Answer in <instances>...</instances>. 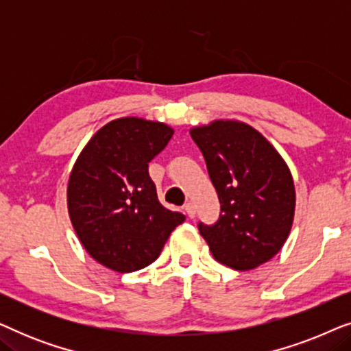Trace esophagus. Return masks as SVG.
<instances>
[{"instance_id": "esophagus-1", "label": "esophagus", "mask_w": 351, "mask_h": 351, "mask_svg": "<svg viewBox=\"0 0 351 351\" xmlns=\"http://www.w3.org/2000/svg\"><path fill=\"white\" fill-rule=\"evenodd\" d=\"M185 213H186V215H189L190 219H193L195 217V214H196V208H195V204L193 203H186L185 204Z\"/></svg>"}]
</instances>
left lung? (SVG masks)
<instances>
[{"label": "left lung", "instance_id": "8db88e82", "mask_svg": "<svg viewBox=\"0 0 351 351\" xmlns=\"http://www.w3.org/2000/svg\"><path fill=\"white\" fill-rule=\"evenodd\" d=\"M219 195L220 215L198 228L214 258L252 270L281 251L295 213V186L276 148L246 123L215 119L190 129Z\"/></svg>", "mask_w": 351, "mask_h": 351}]
</instances>
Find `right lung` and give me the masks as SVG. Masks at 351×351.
<instances>
[{"label":"right lung","mask_w":351,"mask_h":351,"mask_svg":"<svg viewBox=\"0 0 351 351\" xmlns=\"http://www.w3.org/2000/svg\"><path fill=\"white\" fill-rule=\"evenodd\" d=\"M174 129L137 117L113 119L76 158L66 186L69 215L81 244L100 265L131 273L155 262L185 215L166 209L148 162Z\"/></svg>","instance_id":"add662e5"}]
</instances>
